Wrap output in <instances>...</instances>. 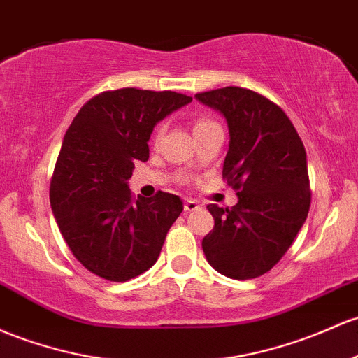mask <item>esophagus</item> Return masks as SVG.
<instances>
[{"label": "esophagus", "instance_id": "34e87169", "mask_svg": "<svg viewBox=\"0 0 358 358\" xmlns=\"http://www.w3.org/2000/svg\"><path fill=\"white\" fill-rule=\"evenodd\" d=\"M199 207H200V203L197 202V200H194V199H185V210H187V212L197 210Z\"/></svg>", "mask_w": 358, "mask_h": 358}]
</instances>
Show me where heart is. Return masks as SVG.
<instances>
[{
	"label": "heart",
	"instance_id": "1",
	"mask_svg": "<svg viewBox=\"0 0 358 358\" xmlns=\"http://www.w3.org/2000/svg\"><path fill=\"white\" fill-rule=\"evenodd\" d=\"M212 124V120H207V119H197L195 120V125H194V131H199V129L206 127V125Z\"/></svg>",
	"mask_w": 358,
	"mask_h": 358
}]
</instances>
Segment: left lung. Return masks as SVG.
<instances>
[{"mask_svg":"<svg viewBox=\"0 0 358 358\" xmlns=\"http://www.w3.org/2000/svg\"><path fill=\"white\" fill-rule=\"evenodd\" d=\"M229 129L222 178L238 192L231 209L210 203L214 229L202 239L219 273L248 280L272 270L290 248L311 206L308 159L296 127L268 98L239 86L195 95Z\"/></svg>","mask_w":358,"mask_h":358,"instance_id":"8db88e82","label":"left lung"}]
</instances>
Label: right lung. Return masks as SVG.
Wrapping results in <instances>:
<instances>
[{
    "label": "right lung",
    "mask_w": 358,
    "mask_h": 358,
    "mask_svg": "<svg viewBox=\"0 0 358 358\" xmlns=\"http://www.w3.org/2000/svg\"><path fill=\"white\" fill-rule=\"evenodd\" d=\"M192 98L176 92L120 88L93 96L69 125L59 152L50 206L69 250L90 272L125 282L158 260L178 195L131 194L136 161H148L152 129Z\"/></svg>",
    "instance_id": "add662e5"
}]
</instances>
